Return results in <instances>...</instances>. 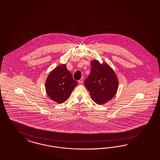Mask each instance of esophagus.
I'll use <instances>...</instances> for the list:
<instances>
[{"label": "esophagus", "mask_w": 160, "mask_h": 160, "mask_svg": "<svg viewBox=\"0 0 160 160\" xmlns=\"http://www.w3.org/2000/svg\"><path fill=\"white\" fill-rule=\"evenodd\" d=\"M83 80H84V78H82L78 80V82H79L80 84H82V82H83Z\"/></svg>", "instance_id": "esophagus-1"}]
</instances>
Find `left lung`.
I'll list each match as a JSON object with an SVG mask.
<instances>
[{"label": "left lung", "mask_w": 160, "mask_h": 160, "mask_svg": "<svg viewBox=\"0 0 160 160\" xmlns=\"http://www.w3.org/2000/svg\"><path fill=\"white\" fill-rule=\"evenodd\" d=\"M91 73L84 81L92 100L101 105L110 100L116 94L118 81L116 73L107 64L96 60L91 62Z\"/></svg>", "instance_id": "left-lung-1"}]
</instances>
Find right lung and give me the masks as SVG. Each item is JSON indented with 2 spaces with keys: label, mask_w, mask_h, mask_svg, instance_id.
<instances>
[{
  "label": "right lung",
  "mask_w": 160,
  "mask_h": 160,
  "mask_svg": "<svg viewBox=\"0 0 160 160\" xmlns=\"http://www.w3.org/2000/svg\"><path fill=\"white\" fill-rule=\"evenodd\" d=\"M77 85V81L73 79L66 65L62 64L48 74L46 82V91L54 102L62 103L69 98Z\"/></svg>",
  "instance_id": "right-lung-1"
}]
</instances>
